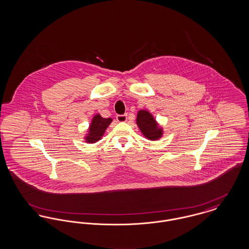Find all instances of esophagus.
Instances as JSON below:
<instances>
[{
    "mask_svg": "<svg viewBox=\"0 0 249 249\" xmlns=\"http://www.w3.org/2000/svg\"><path fill=\"white\" fill-rule=\"evenodd\" d=\"M127 119H128V116L126 114L125 115H118L117 116V120L119 122H126Z\"/></svg>",
    "mask_w": 249,
    "mask_h": 249,
    "instance_id": "34e87169",
    "label": "esophagus"
}]
</instances>
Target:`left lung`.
Masks as SVG:
<instances>
[{"label":"left lung","mask_w":249,"mask_h":249,"mask_svg":"<svg viewBox=\"0 0 249 249\" xmlns=\"http://www.w3.org/2000/svg\"><path fill=\"white\" fill-rule=\"evenodd\" d=\"M136 124L148 140L156 141L162 136L163 130L159 126L154 117L146 110H140L137 114Z\"/></svg>","instance_id":"left-lung-1"}]
</instances>
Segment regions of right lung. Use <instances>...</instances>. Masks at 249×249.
I'll return each mask as SVG.
<instances>
[{"mask_svg":"<svg viewBox=\"0 0 249 249\" xmlns=\"http://www.w3.org/2000/svg\"><path fill=\"white\" fill-rule=\"evenodd\" d=\"M112 122V119H104L101 117L100 114H97L93 117L91 123L89 125L88 134L85 137L86 142H96L102 139L105 131L107 130V127Z\"/></svg>","mask_w":249,"mask_h":249,"instance_id":"obj_1","label":"right lung"}]
</instances>
